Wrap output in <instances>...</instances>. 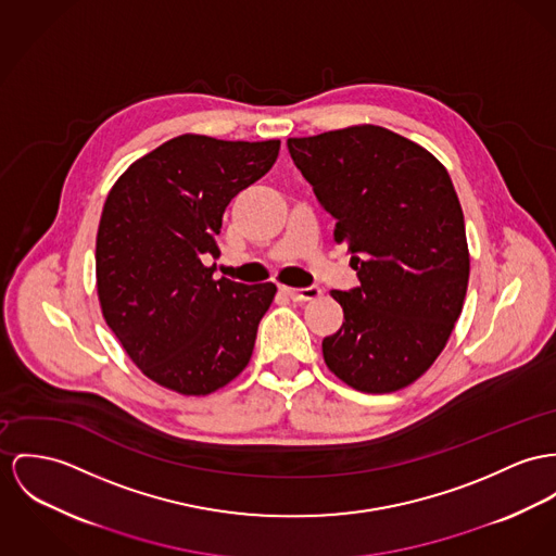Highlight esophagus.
<instances>
[{
    "instance_id": "obj_1",
    "label": "esophagus",
    "mask_w": 556,
    "mask_h": 556,
    "mask_svg": "<svg viewBox=\"0 0 556 556\" xmlns=\"http://www.w3.org/2000/svg\"><path fill=\"white\" fill-rule=\"evenodd\" d=\"M279 292L288 299L296 300V302H306V300H315L321 296V290L319 288H304V290H294V288H286L281 286Z\"/></svg>"
}]
</instances>
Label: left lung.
Returning a JSON list of instances; mask_svg holds the SVG:
<instances>
[{
  "label": "left lung",
  "instance_id": "8db88e82",
  "mask_svg": "<svg viewBox=\"0 0 556 556\" xmlns=\"http://www.w3.org/2000/svg\"><path fill=\"white\" fill-rule=\"evenodd\" d=\"M290 154L351 252L359 288L332 290L341 330L321 342L330 372L364 393L424 377L462 315L470 252L462 203L424 146L375 125L290 137Z\"/></svg>",
  "mask_w": 556,
  "mask_h": 556
}]
</instances>
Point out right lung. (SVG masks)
<instances>
[{"label":"right lung","instance_id":"add662e5","mask_svg":"<svg viewBox=\"0 0 556 556\" xmlns=\"http://www.w3.org/2000/svg\"><path fill=\"white\" fill-rule=\"evenodd\" d=\"M279 139L186 132L137 159L112 186L97 230V296L130 362L181 395H207L252 359L275 283L214 279L205 257L228 203L270 172Z\"/></svg>","mask_w":556,"mask_h":556}]
</instances>
